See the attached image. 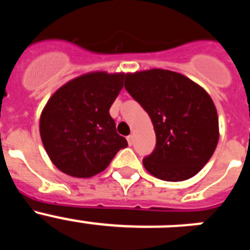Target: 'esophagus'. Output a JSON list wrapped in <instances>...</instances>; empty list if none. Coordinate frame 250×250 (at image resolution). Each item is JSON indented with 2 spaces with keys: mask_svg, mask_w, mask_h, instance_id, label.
Instances as JSON below:
<instances>
[{
  "mask_svg": "<svg viewBox=\"0 0 250 250\" xmlns=\"http://www.w3.org/2000/svg\"><path fill=\"white\" fill-rule=\"evenodd\" d=\"M126 140H127V143H129V145H132L134 144V135H129L126 138Z\"/></svg>",
  "mask_w": 250,
  "mask_h": 250,
  "instance_id": "1",
  "label": "esophagus"
}]
</instances>
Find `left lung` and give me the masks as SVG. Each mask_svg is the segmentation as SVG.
Here are the masks:
<instances>
[{
	"instance_id": "obj_1",
	"label": "left lung",
	"mask_w": 250,
	"mask_h": 250,
	"mask_svg": "<svg viewBox=\"0 0 250 250\" xmlns=\"http://www.w3.org/2000/svg\"><path fill=\"white\" fill-rule=\"evenodd\" d=\"M125 89L149 114L155 130V149L143 160L145 169L165 182L199 173L219 139L208 92L184 75L160 68L126 75Z\"/></svg>"
}]
</instances>
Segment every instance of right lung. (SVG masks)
Listing matches in <instances>:
<instances>
[{"label": "right lung", "mask_w": 250, "mask_h": 250, "mask_svg": "<svg viewBox=\"0 0 250 250\" xmlns=\"http://www.w3.org/2000/svg\"><path fill=\"white\" fill-rule=\"evenodd\" d=\"M125 77L106 72L83 75L60 87L47 101L40 134L51 161L62 173L75 178L96 175L127 146L109 112Z\"/></svg>", "instance_id": "right-lung-1"}]
</instances>
